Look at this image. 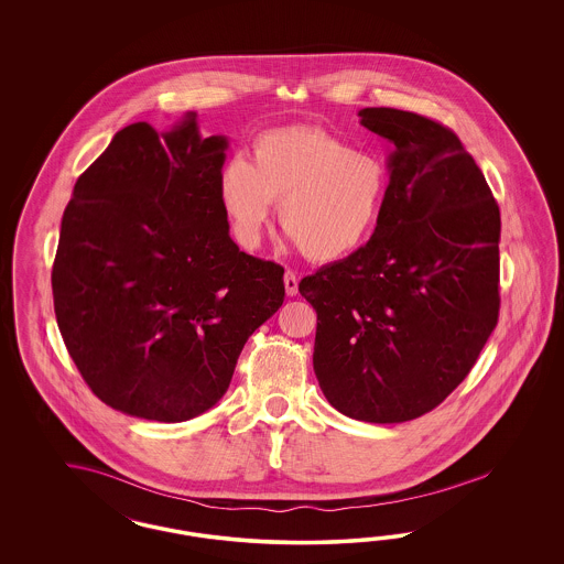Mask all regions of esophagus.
Segmentation results:
<instances>
[{"label":"esophagus","instance_id":"obj_1","mask_svg":"<svg viewBox=\"0 0 564 564\" xmlns=\"http://www.w3.org/2000/svg\"><path fill=\"white\" fill-rule=\"evenodd\" d=\"M283 283H285V291H288V295H290V297L297 295V276H295L293 271H285Z\"/></svg>","mask_w":564,"mask_h":564}]
</instances>
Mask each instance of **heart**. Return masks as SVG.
Here are the masks:
<instances>
[{"label": "heart", "mask_w": 564, "mask_h": 564, "mask_svg": "<svg viewBox=\"0 0 564 564\" xmlns=\"http://www.w3.org/2000/svg\"><path fill=\"white\" fill-rule=\"evenodd\" d=\"M384 194L387 171L375 154L314 126L262 132L252 161L231 156L219 177L223 208L241 246H257L279 203L281 227L314 262L358 252L375 231Z\"/></svg>", "instance_id": "heart-1"}]
</instances>
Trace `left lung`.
Segmentation results:
<instances>
[{
	"mask_svg": "<svg viewBox=\"0 0 564 564\" xmlns=\"http://www.w3.org/2000/svg\"><path fill=\"white\" fill-rule=\"evenodd\" d=\"M359 118L393 144L375 234L300 293L318 316L314 372L328 403L399 424L441 405L495 330L500 210L451 128L391 107Z\"/></svg>",
	"mask_w": 564,
	"mask_h": 564,
	"instance_id": "1",
	"label": "left lung"
}]
</instances>
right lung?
<instances>
[{"mask_svg":"<svg viewBox=\"0 0 564 564\" xmlns=\"http://www.w3.org/2000/svg\"><path fill=\"white\" fill-rule=\"evenodd\" d=\"M227 138L138 121L78 177L53 262L59 333L113 410L186 422L221 399L283 304V267L239 252L219 196Z\"/></svg>","mask_w":564,"mask_h":564,"instance_id":"obj_1","label":"right lung"}]
</instances>
